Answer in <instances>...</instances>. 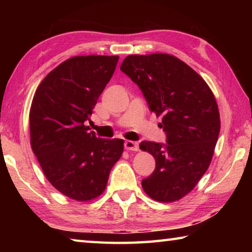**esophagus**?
<instances>
[{
    "label": "esophagus",
    "instance_id": "obj_1",
    "mask_svg": "<svg viewBox=\"0 0 252 252\" xmlns=\"http://www.w3.org/2000/svg\"><path fill=\"white\" fill-rule=\"evenodd\" d=\"M125 148L127 151H138L139 150V146L136 142L133 141H126L125 142Z\"/></svg>",
    "mask_w": 252,
    "mask_h": 252
}]
</instances>
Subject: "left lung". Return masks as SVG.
Returning <instances> with one entry per match:
<instances>
[{
	"instance_id": "8db88e82",
	"label": "left lung",
	"mask_w": 252,
	"mask_h": 252,
	"mask_svg": "<svg viewBox=\"0 0 252 252\" xmlns=\"http://www.w3.org/2000/svg\"><path fill=\"white\" fill-rule=\"evenodd\" d=\"M120 70L138 84L157 117L167 144L142 141L156 169L142 180L149 197L178 201L192 191L210 165L220 132V114L211 89L193 69L173 55H129Z\"/></svg>"
}]
</instances>
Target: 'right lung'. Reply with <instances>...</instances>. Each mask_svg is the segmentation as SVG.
<instances>
[{"label": "right lung", "mask_w": 252, "mask_h": 252, "mask_svg": "<svg viewBox=\"0 0 252 252\" xmlns=\"http://www.w3.org/2000/svg\"><path fill=\"white\" fill-rule=\"evenodd\" d=\"M119 57L67 59L37 87L30 109L31 147L48 181L65 197L90 201L105 190L123 140L96 138L90 121Z\"/></svg>", "instance_id": "obj_1"}]
</instances>
